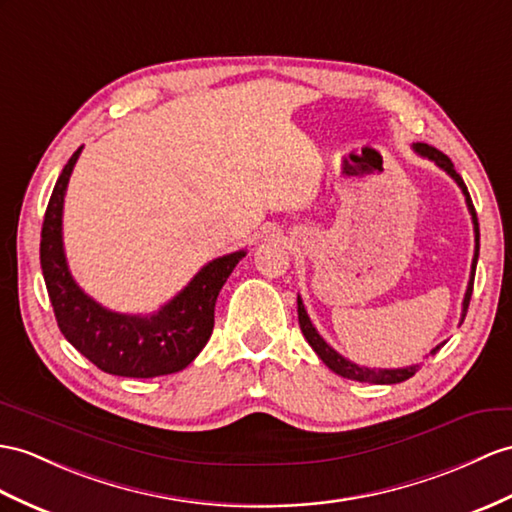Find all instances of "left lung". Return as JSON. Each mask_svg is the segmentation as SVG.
I'll return each mask as SVG.
<instances>
[{
  "label": "left lung",
  "mask_w": 512,
  "mask_h": 512,
  "mask_svg": "<svg viewBox=\"0 0 512 512\" xmlns=\"http://www.w3.org/2000/svg\"><path fill=\"white\" fill-rule=\"evenodd\" d=\"M415 152L423 158H428L432 162H436V167H441L447 176L454 178V182L460 186V191H463L465 195V202H467V208L471 213V221H473V234H476V252H473V263H471V276H469V284H467V293H465V299H463V315H460V323L465 321V315H467V308H469V299H471V291H473V278H476V265H478V254H480V228H478V217H476V208H473L471 204V197H469V191L467 186L463 182V178L458 176L452 160L447 158L443 152H439L436 147H430L426 143H415L413 145ZM297 319H299V328H302V334L306 336L308 345L313 347V350L317 352V356L326 363L334 373H339L341 378H347V380H358V382H373V384H397V382H404L408 378H413L419 365H410V367H402V369H369V367H360L356 363H352V360L343 358L339 352H334L332 347L321 339V334L317 332V328L313 326V321H310L306 308H304V302L302 297L297 295ZM445 343L436 345L434 350L430 352L432 356L441 350Z\"/></svg>",
  "instance_id": "obj_1"
}]
</instances>
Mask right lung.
Segmentation results:
<instances>
[{
    "label": "right lung",
    "instance_id": "right-lung-1",
    "mask_svg": "<svg viewBox=\"0 0 512 512\" xmlns=\"http://www.w3.org/2000/svg\"><path fill=\"white\" fill-rule=\"evenodd\" d=\"M82 147L69 158L49 197L41 230V269L60 332L112 376L156 378L189 367L215 328V302L245 249L210 260L152 315H123L97 304L73 280L62 247V206Z\"/></svg>",
    "mask_w": 512,
    "mask_h": 512
}]
</instances>
